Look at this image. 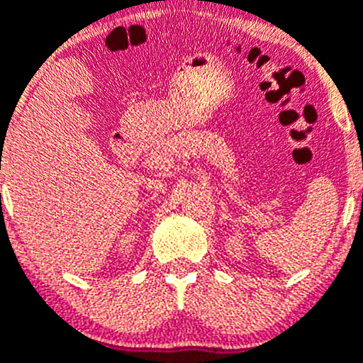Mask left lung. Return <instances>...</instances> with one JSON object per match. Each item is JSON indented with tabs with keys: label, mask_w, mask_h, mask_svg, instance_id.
Returning <instances> with one entry per match:
<instances>
[{
	"label": "left lung",
	"mask_w": 363,
	"mask_h": 363,
	"mask_svg": "<svg viewBox=\"0 0 363 363\" xmlns=\"http://www.w3.org/2000/svg\"><path fill=\"white\" fill-rule=\"evenodd\" d=\"M362 199H363V195H362Z\"/></svg>",
	"instance_id": "1"
}]
</instances>
